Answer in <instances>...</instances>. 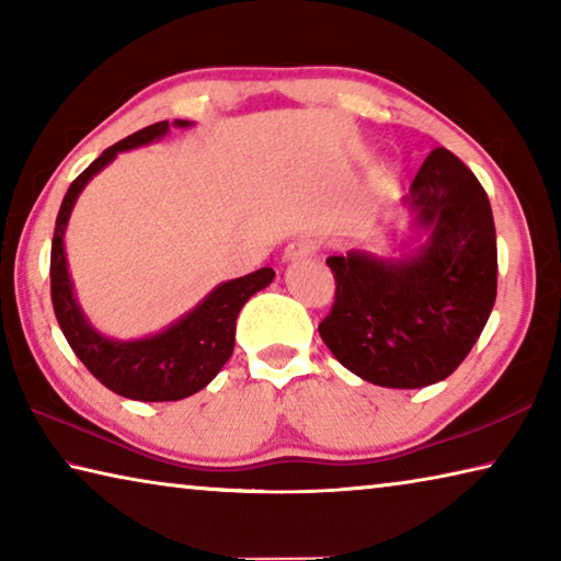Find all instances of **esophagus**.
<instances>
[{
  "label": "esophagus",
  "instance_id": "esophagus-1",
  "mask_svg": "<svg viewBox=\"0 0 561 561\" xmlns=\"http://www.w3.org/2000/svg\"><path fill=\"white\" fill-rule=\"evenodd\" d=\"M314 250H317V244L311 240H304V237H301V240H294V242L284 247L282 260L284 262H299L304 257H309V254H314Z\"/></svg>",
  "mask_w": 561,
  "mask_h": 561
}]
</instances>
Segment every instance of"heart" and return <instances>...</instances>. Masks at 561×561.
Instances as JSON below:
<instances>
[{
    "label": "heart",
    "mask_w": 561,
    "mask_h": 561,
    "mask_svg": "<svg viewBox=\"0 0 561 561\" xmlns=\"http://www.w3.org/2000/svg\"><path fill=\"white\" fill-rule=\"evenodd\" d=\"M378 185L381 187H393L396 185V173L391 168H386V170H381V175H378Z\"/></svg>",
    "instance_id": "1"
}]
</instances>
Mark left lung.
I'll return each mask as SVG.
<instances>
[{"label":"left lung","mask_w":561,"mask_h":561,"mask_svg":"<svg viewBox=\"0 0 561 561\" xmlns=\"http://www.w3.org/2000/svg\"><path fill=\"white\" fill-rule=\"evenodd\" d=\"M425 242L408 257L334 254L336 294L319 324L351 374L386 388L448 378L485 329L497 297V237L488 193L450 150L435 148L401 201Z\"/></svg>","instance_id":"obj_1"}]
</instances>
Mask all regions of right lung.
I'll return each instance as SVG.
<instances>
[{"label": "right lung", "instance_id": "obj_1", "mask_svg": "<svg viewBox=\"0 0 561 561\" xmlns=\"http://www.w3.org/2000/svg\"><path fill=\"white\" fill-rule=\"evenodd\" d=\"M173 126L187 128L193 123L175 121ZM168 128V121L153 123V126L140 128L133 136L118 140L116 146L103 150L66 190L51 240V301L66 341H69L73 354L81 358V364L103 386L123 398H130V401L146 403L180 401V398L203 391L220 374L227 358L232 356L234 324L244 301L260 289L270 287L274 279V270L262 267L240 279L225 282L207 294L193 311H187L183 319H178L160 334L146 339L116 341L99 334L89 324L87 314L73 297V282L64 250V232L73 205L89 180L101 173L113 158L123 150L153 144V140L165 136Z\"/></svg>", "mask_w": 561, "mask_h": 561}]
</instances>
